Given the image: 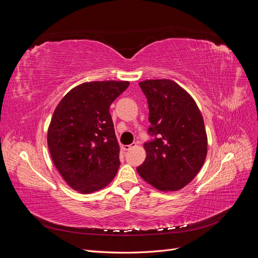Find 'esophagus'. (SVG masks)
Returning a JSON list of instances; mask_svg holds the SVG:
<instances>
[{
    "instance_id": "34e87169",
    "label": "esophagus",
    "mask_w": 258,
    "mask_h": 258,
    "mask_svg": "<svg viewBox=\"0 0 258 258\" xmlns=\"http://www.w3.org/2000/svg\"><path fill=\"white\" fill-rule=\"evenodd\" d=\"M137 146V143H132L130 145H122V150L124 151H130L131 148H135Z\"/></svg>"
}]
</instances>
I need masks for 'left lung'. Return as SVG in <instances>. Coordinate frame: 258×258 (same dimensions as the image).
Segmentation results:
<instances>
[{
	"label": "left lung",
	"instance_id": "left-lung-1",
	"mask_svg": "<svg viewBox=\"0 0 258 258\" xmlns=\"http://www.w3.org/2000/svg\"><path fill=\"white\" fill-rule=\"evenodd\" d=\"M147 98L146 158L137 168L145 182L161 191L183 188L197 175L208 153V138L199 107L181 86L170 80L139 83Z\"/></svg>",
	"mask_w": 258,
	"mask_h": 258
}]
</instances>
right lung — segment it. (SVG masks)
<instances>
[{"label":"right lung","instance_id":"add662e5","mask_svg":"<svg viewBox=\"0 0 258 258\" xmlns=\"http://www.w3.org/2000/svg\"><path fill=\"white\" fill-rule=\"evenodd\" d=\"M126 81L83 83L70 90L54 110L47 143L54 167L76 191L90 194L112 182L118 171L119 144L110 114Z\"/></svg>","mask_w":258,"mask_h":258}]
</instances>
